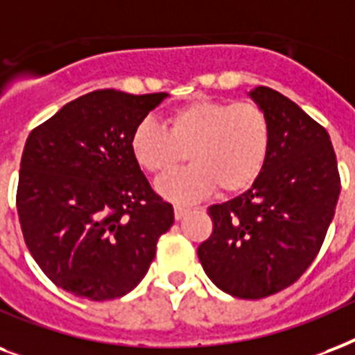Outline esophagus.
Wrapping results in <instances>:
<instances>
[{"label":"esophagus","mask_w":355,"mask_h":355,"mask_svg":"<svg viewBox=\"0 0 355 355\" xmlns=\"http://www.w3.org/2000/svg\"><path fill=\"white\" fill-rule=\"evenodd\" d=\"M191 209L189 207H183V205H174V216H175V220H181L183 216L189 213Z\"/></svg>","instance_id":"obj_1"}]
</instances>
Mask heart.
I'll return each instance as SVG.
<instances>
[{"instance_id":"1","label":"heart","mask_w":355,"mask_h":355,"mask_svg":"<svg viewBox=\"0 0 355 355\" xmlns=\"http://www.w3.org/2000/svg\"><path fill=\"white\" fill-rule=\"evenodd\" d=\"M270 144L268 116L252 101H189L166 114L164 128L144 118L129 137L137 164L155 175L174 168L187 150L191 164L155 185L161 196L178 203L196 202L215 187L246 191L265 168Z\"/></svg>"}]
</instances>
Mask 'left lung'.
<instances>
[{
    "label": "left lung",
    "instance_id": "8db88e82",
    "mask_svg": "<svg viewBox=\"0 0 355 355\" xmlns=\"http://www.w3.org/2000/svg\"><path fill=\"white\" fill-rule=\"evenodd\" d=\"M248 96L270 122L268 161L248 191L209 207L213 233L198 246V257L218 289L259 300L293 285L315 261L340 180L320 123L268 87Z\"/></svg>",
    "mask_w": 355,
    "mask_h": 355
}]
</instances>
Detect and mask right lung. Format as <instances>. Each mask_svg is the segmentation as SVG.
<instances>
[{
  "instance_id": "add662e5",
  "label": "right lung",
  "mask_w": 355,
  "mask_h": 355,
  "mask_svg": "<svg viewBox=\"0 0 355 355\" xmlns=\"http://www.w3.org/2000/svg\"><path fill=\"white\" fill-rule=\"evenodd\" d=\"M166 92L94 90L27 137L16 207L33 259L51 282L94 302L128 295L146 276L174 209L157 196L129 137Z\"/></svg>"
}]
</instances>
